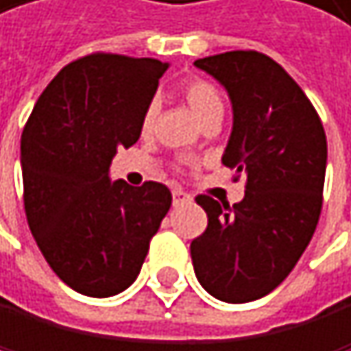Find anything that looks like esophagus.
<instances>
[{
    "label": "esophagus",
    "instance_id": "obj_1",
    "mask_svg": "<svg viewBox=\"0 0 351 351\" xmlns=\"http://www.w3.org/2000/svg\"><path fill=\"white\" fill-rule=\"evenodd\" d=\"M190 201V194H185L183 190H174L172 192V203L174 205H183V203H188Z\"/></svg>",
    "mask_w": 351,
    "mask_h": 351
}]
</instances>
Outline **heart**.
<instances>
[{"mask_svg":"<svg viewBox=\"0 0 351 351\" xmlns=\"http://www.w3.org/2000/svg\"><path fill=\"white\" fill-rule=\"evenodd\" d=\"M183 98L192 109V113L199 117L201 122L207 120V117H223L225 104H223V98H220L218 89L212 82L201 80V78L185 82ZM155 115H157V102L152 100L146 104L144 115H141V131H148V128L152 126V122H155Z\"/></svg>","mask_w":351,"mask_h":351,"instance_id":"obj_1","label":"heart"}]
</instances>
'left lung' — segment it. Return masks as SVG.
Returning a JSON list of instances; mask_svg holds the SVG:
<instances>
[{
  "instance_id": "obj_1",
  "label": "left lung",
  "mask_w": 351,
  "mask_h": 351,
  "mask_svg": "<svg viewBox=\"0 0 351 351\" xmlns=\"http://www.w3.org/2000/svg\"><path fill=\"white\" fill-rule=\"evenodd\" d=\"M194 65L229 95L234 124L223 163L247 174V190L234 207L212 196L196 199L207 229L192 240V264L212 297L247 304L288 278L315 234L326 131L302 87L273 58L238 49Z\"/></svg>"
}]
</instances>
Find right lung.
Instances as JSON below:
<instances>
[{
	"mask_svg": "<svg viewBox=\"0 0 351 351\" xmlns=\"http://www.w3.org/2000/svg\"><path fill=\"white\" fill-rule=\"evenodd\" d=\"M168 67L155 58L84 56L58 71L23 128L27 225L52 271L80 295L126 291L172 205L161 183L111 181L117 148L139 139Z\"/></svg>",
	"mask_w": 351,
	"mask_h": 351,
	"instance_id": "add662e5",
	"label": "right lung"
}]
</instances>
